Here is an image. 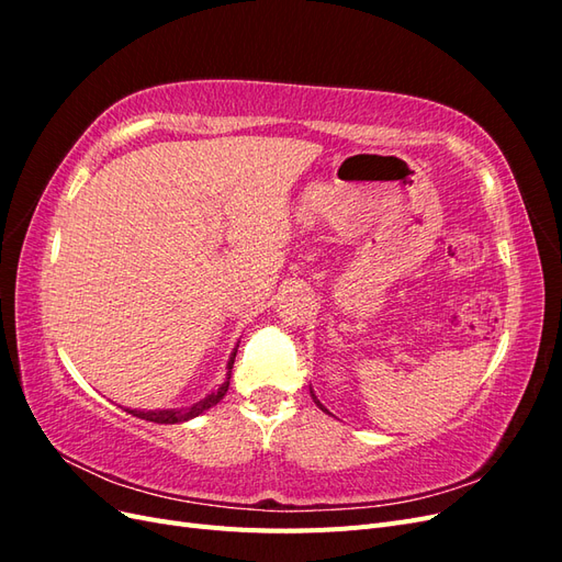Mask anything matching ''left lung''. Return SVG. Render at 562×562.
<instances>
[{
  "mask_svg": "<svg viewBox=\"0 0 562 562\" xmlns=\"http://www.w3.org/2000/svg\"><path fill=\"white\" fill-rule=\"evenodd\" d=\"M312 398H314V403H316V405L321 407V411H323V413H328V411H326V407H323V405H321V401H318V398L314 396V391H312ZM328 415H330V413H328Z\"/></svg>",
  "mask_w": 562,
  "mask_h": 562,
  "instance_id": "1",
  "label": "left lung"
}]
</instances>
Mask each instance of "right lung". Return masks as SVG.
<instances>
[{"mask_svg":"<svg viewBox=\"0 0 562 562\" xmlns=\"http://www.w3.org/2000/svg\"><path fill=\"white\" fill-rule=\"evenodd\" d=\"M234 359H236V349L232 351L229 361H227V378H225V382L220 384L215 391H211L206 398L192 403L190 407H171V411H131V407H126V413H131L133 417L155 422V424H178V422H187V419H192V417H199L201 413H206L209 407H213V405H217L220 401H223V396L227 394Z\"/></svg>","mask_w":562,"mask_h":562,"instance_id":"right-lung-1","label":"right lung"}]
</instances>
